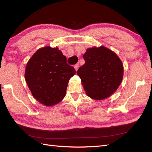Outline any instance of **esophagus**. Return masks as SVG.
<instances>
[{"mask_svg":"<svg viewBox=\"0 0 152 152\" xmlns=\"http://www.w3.org/2000/svg\"><path fill=\"white\" fill-rule=\"evenodd\" d=\"M79 65H78V64H76L75 65H74V68H75V70H76V71H77L78 70V69H79Z\"/></svg>","mask_w":152,"mask_h":152,"instance_id":"34e87169","label":"esophagus"}]
</instances>
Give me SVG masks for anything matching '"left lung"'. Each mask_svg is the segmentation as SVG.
<instances>
[{
  "label": "left lung",
  "instance_id": "obj_1",
  "mask_svg": "<svg viewBox=\"0 0 152 152\" xmlns=\"http://www.w3.org/2000/svg\"><path fill=\"white\" fill-rule=\"evenodd\" d=\"M85 64L77 73L81 79L86 94L94 100L110 97L121 85L124 66L117 54L103 45L86 49Z\"/></svg>",
  "mask_w": 152,
  "mask_h": 152
}]
</instances>
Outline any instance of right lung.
Returning a JSON list of instances; mask_svg holds the SVG:
<instances>
[{"mask_svg":"<svg viewBox=\"0 0 152 152\" xmlns=\"http://www.w3.org/2000/svg\"><path fill=\"white\" fill-rule=\"evenodd\" d=\"M75 73L58 48L45 46L39 49L30 58L25 78L35 99L46 107H52L65 98L68 82Z\"/></svg>","mask_w":152,"mask_h":152,"instance_id":"add662e5","label":"right lung"}]
</instances>
